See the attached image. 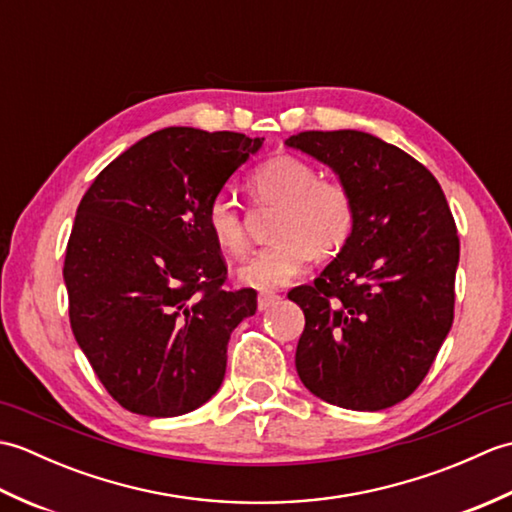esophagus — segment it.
Segmentation results:
<instances>
[{"mask_svg":"<svg viewBox=\"0 0 512 512\" xmlns=\"http://www.w3.org/2000/svg\"><path fill=\"white\" fill-rule=\"evenodd\" d=\"M279 295H275V292H259V299H257V303H259V310H268V308H273L275 303H279Z\"/></svg>","mask_w":512,"mask_h":512,"instance_id":"esophagus-1","label":"esophagus"}]
</instances>
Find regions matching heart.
<instances>
[{
	"label": "heart",
	"instance_id": "obj_1",
	"mask_svg": "<svg viewBox=\"0 0 512 512\" xmlns=\"http://www.w3.org/2000/svg\"><path fill=\"white\" fill-rule=\"evenodd\" d=\"M257 204L279 206L273 226L277 242L257 250L239 270L255 288H281L299 277L314 253L332 257L350 242L356 222L354 195L341 180H325L312 162L281 154L262 162L248 178ZM206 228L215 244L231 255H244L248 235L242 206L231 193H215L206 206Z\"/></svg>",
	"mask_w": 512,
	"mask_h": 512
}]
</instances>
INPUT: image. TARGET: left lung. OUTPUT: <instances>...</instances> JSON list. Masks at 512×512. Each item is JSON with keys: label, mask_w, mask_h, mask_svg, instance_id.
Segmentation results:
<instances>
[{"label": "left lung", "mask_w": 512, "mask_h": 512, "mask_svg": "<svg viewBox=\"0 0 512 512\" xmlns=\"http://www.w3.org/2000/svg\"><path fill=\"white\" fill-rule=\"evenodd\" d=\"M339 173L356 204L350 242L288 297L306 314L297 374L314 396L354 411L405 400L429 374L455 308L460 237L433 173L356 129L286 140Z\"/></svg>", "instance_id": "1"}]
</instances>
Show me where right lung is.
Listing matches in <instances>:
<instances>
[{
    "mask_svg": "<svg viewBox=\"0 0 512 512\" xmlns=\"http://www.w3.org/2000/svg\"><path fill=\"white\" fill-rule=\"evenodd\" d=\"M264 138L167 127L112 160L76 209L63 279L76 343L118 405L182 416L220 389L231 332L257 310L228 290L206 206Z\"/></svg>",
    "mask_w": 512,
    "mask_h": 512,
    "instance_id": "add662e5",
    "label": "right lung"
}]
</instances>
